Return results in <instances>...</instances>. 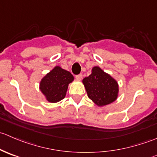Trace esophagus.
<instances>
[{
  "label": "esophagus",
  "instance_id": "1",
  "mask_svg": "<svg viewBox=\"0 0 157 157\" xmlns=\"http://www.w3.org/2000/svg\"><path fill=\"white\" fill-rule=\"evenodd\" d=\"M82 77H83L82 74H78V75H76V79H77V80H81Z\"/></svg>",
  "mask_w": 157,
  "mask_h": 157
}]
</instances>
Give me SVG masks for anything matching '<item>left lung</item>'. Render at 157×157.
Segmentation results:
<instances>
[{"mask_svg":"<svg viewBox=\"0 0 157 157\" xmlns=\"http://www.w3.org/2000/svg\"><path fill=\"white\" fill-rule=\"evenodd\" d=\"M91 72V74L83 78L82 81L88 97L99 107L115 102L119 93L117 80L98 66L93 67Z\"/></svg>","mask_w":157,"mask_h":157,"instance_id":"left-lung-1","label":"left lung"}]
</instances>
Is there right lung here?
Masks as SVG:
<instances>
[{
    "label": "right lung",
    "mask_w": 157,
    "mask_h": 157,
    "mask_svg": "<svg viewBox=\"0 0 157 157\" xmlns=\"http://www.w3.org/2000/svg\"><path fill=\"white\" fill-rule=\"evenodd\" d=\"M74 80L69 71L55 66L40 80L39 90L48 102L55 103L65 98L68 85Z\"/></svg>",
    "instance_id": "add662e5"
}]
</instances>
